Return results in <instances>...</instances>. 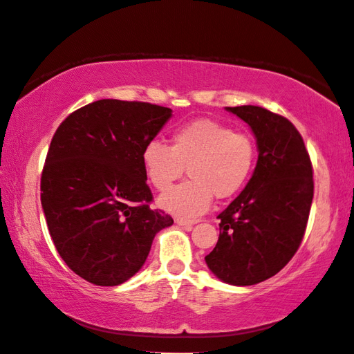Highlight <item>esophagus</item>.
Listing matches in <instances>:
<instances>
[{"instance_id": "1", "label": "esophagus", "mask_w": 354, "mask_h": 354, "mask_svg": "<svg viewBox=\"0 0 354 354\" xmlns=\"http://www.w3.org/2000/svg\"><path fill=\"white\" fill-rule=\"evenodd\" d=\"M176 223L180 225V226H183V228H186V230H191L192 226L197 223V220H186V218H182V217H177Z\"/></svg>"}]
</instances>
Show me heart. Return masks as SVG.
Wrapping results in <instances>:
<instances>
[{"label":"heart","mask_w":354,"mask_h":354,"mask_svg":"<svg viewBox=\"0 0 354 354\" xmlns=\"http://www.w3.org/2000/svg\"><path fill=\"white\" fill-rule=\"evenodd\" d=\"M143 168L149 183L168 191L188 168L189 180L160 198V206L172 214H202L214 196H236L248 182L256 165V143L245 132L202 118L174 131L169 146L152 140L145 146Z\"/></svg>","instance_id":"heart-1"}]
</instances>
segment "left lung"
Returning <instances> with one entry per match:
<instances>
[{"mask_svg": "<svg viewBox=\"0 0 354 354\" xmlns=\"http://www.w3.org/2000/svg\"><path fill=\"white\" fill-rule=\"evenodd\" d=\"M226 109L251 126L259 160L245 189L217 216L218 240L205 260L220 281L246 286L277 274L296 254L315 182L304 138L288 118L251 104Z\"/></svg>", "mask_w": 354, "mask_h": 354, "instance_id": "8db88e82", "label": "left lung"}]
</instances>
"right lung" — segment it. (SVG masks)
I'll list each match as a JSON object with an SVG mask.
<instances>
[{
  "instance_id": "1",
  "label": "right lung",
  "mask_w": 354,
  "mask_h": 354,
  "mask_svg": "<svg viewBox=\"0 0 354 354\" xmlns=\"http://www.w3.org/2000/svg\"><path fill=\"white\" fill-rule=\"evenodd\" d=\"M169 117L163 106L106 98L73 111L53 134L41 205L58 254L84 281L126 282L143 266L157 232L174 223L149 208L142 160Z\"/></svg>"
}]
</instances>
